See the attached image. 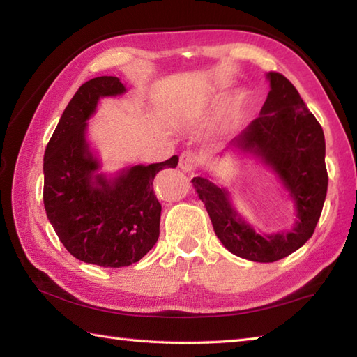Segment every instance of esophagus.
<instances>
[{"mask_svg":"<svg viewBox=\"0 0 357 357\" xmlns=\"http://www.w3.org/2000/svg\"><path fill=\"white\" fill-rule=\"evenodd\" d=\"M196 161H197V157L194 155L192 152H183L180 155V161H178V166L181 171H192L194 166H196Z\"/></svg>","mask_w":357,"mask_h":357,"instance_id":"1","label":"esophagus"}]
</instances>
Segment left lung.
I'll use <instances>...</instances> for the list:
<instances>
[{"mask_svg": "<svg viewBox=\"0 0 357 357\" xmlns=\"http://www.w3.org/2000/svg\"><path fill=\"white\" fill-rule=\"evenodd\" d=\"M267 79L271 91L259 116L231 139L228 149L252 153L277 174L297 210L295 227L277 234H259L234 210L225 188L206 177L192 178L224 247L257 262L284 258L312 236L328 190L324 129L283 74L272 71Z\"/></svg>", "mask_w": 357, "mask_h": 357, "instance_id": "8db88e82", "label": "left lung"}]
</instances>
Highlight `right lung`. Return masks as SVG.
I'll list each match as a JSON object with an SVG mask.
<instances>
[{"label": "right lung", "instance_id": "obj_1", "mask_svg": "<svg viewBox=\"0 0 357 357\" xmlns=\"http://www.w3.org/2000/svg\"><path fill=\"white\" fill-rule=\"evenodd\" d=\"M124 91L115 76L80 85L43 158V204L54 231L74 258L100 267L130 266L155 245L161 205L153 192V178L178 163L174 155L161 163L127 167L113 178L98 174L99 160L85 138L86 119L100 98Z\"/></svg>", "mask_w": 357, "mask_h": 357}]
</instances>
